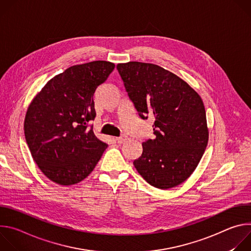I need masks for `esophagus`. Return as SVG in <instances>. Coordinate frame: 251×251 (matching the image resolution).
<instances>
[{"label": "esophagus", "instance_id": "obj_1", "mask_svg": "<svg viewBox=\"0 0 251 251\" xmlns=\"http://www.w3.org/2000/svg\"><path fill=\"white\" fill-rule=\"evenodd\" d=\"M127 139H128V137L125 134H122L120 137L116 138V141H117V143H119V144H122V143L127 141Z\"/></svg>", "mask_w": 251, "mask_h": 251}]
</instances>
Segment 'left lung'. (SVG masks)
<instances>
[{"instance_id":"8db88e82","label":"left lung","mask_w":251,"mask_h":251,"mask_svg":"<svg viewBox=\"0 0 251 251\" xmlns=\"http://www.w3.org/2000/svg\"><path fill=\"white\" fill-rule=\"evenodd\" d=\"M129 99L142 119H154V138L142 143L133 162L151 186L167 190L192 175L208 141L201 96L182 78L163 67L138 61L118 63Z\"/></svg>"}]
</instances>
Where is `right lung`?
Segmentation results:
<instances>
[{
    "mask_svg": "<svg viewBox=\"0 0 251 251\" xmlns=\"http://www.w3.org/2000/svg\"><path fill=\"white\" fill-rule=\"evenodd\" d=\"M115 64L96 60L55 75L30 102L25 137L33 161L50 181L71 186L93 171L107 144L93 133V95Z\"/></svg>",
    "mask_w": 251,
    "mask_h": 251,
    "instance_id": "1",
    "label": "right lung"
}]
</instances>
